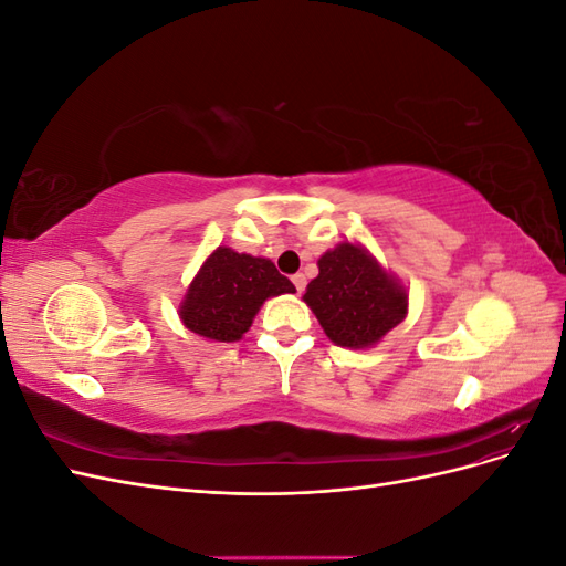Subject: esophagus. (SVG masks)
I'll use <instances>...</instances> for the list:
<instances>
[{"label": "esophagus", "mask_w": 566, "mask_h": 566, "mask_svg": "<svg viewBox=\"0 0 566 566\" xmlns=\"http://www.w3.org/2000/svg\"><path fill=\"white\" fill-rule=\"evenodd\" d=\"M293 285H295V290H297L300 295L304 293V287H306V279H304V273H295V276H293Z\"/></svg>", "instance_id": "obj_1"}]
</instances>
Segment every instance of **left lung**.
I'll return each instance as SVG.
<instances>
[{"label": "left lung", "instance_id": "left-lung-1", "mask_svg": "<svg viewBox=\"0 0 566 566\" xmlns=\"http://www.w3.org/2000/svg\"><path fill=\"white\" fill-rule=\"evenodd\" d=\"M304 302L335 345L366 349L406 318L408 293L397 276L354 243H339L318 260V276Z\"/></svg>", "mask_w": 566, "mask_h": 566}]
</instances>
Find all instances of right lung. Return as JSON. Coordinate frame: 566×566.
Segmentation results:
<instances>
[{
  "label": "right lung",
  "mask_w": 566,
  "mask_h": 566,
  "mask_svg": "<svg viewBox=\"0 0 566 566\" xmlns=\"http://www.w3.org/2000/svg\"><path fill=\"white\" fill-rule=\"evenodd\" d=\"M295 293V285L264 256L217 248L202 262L179 304L188 331L212 342L241 339L264 300Z\"/></svg>",
  "instance_id": "add662e5"
}]
</instances>
